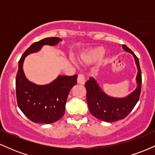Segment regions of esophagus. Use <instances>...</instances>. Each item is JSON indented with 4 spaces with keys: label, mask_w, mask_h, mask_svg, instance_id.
Returning <instances> with one entry per match:
<instances>
[{
    "label": "esophagus",
    "mask_w": 155,
    "mask_h": 155,
    "mask_svg": "<svg viewBox=\"0 0 155 155\" xmlns=\"http://www.w3.org/2000/svg\"><path fill=\"white\" fill-rule=\"evenodd\" d=\"M77 82L79 84H84L85 83V78L82 74H79L78 75Z\"/></svg>",
    "instance_id": "obj_1"
}]
</instances>
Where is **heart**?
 I'll return each mask as SVG.
<instances>
[{
    "label": "heart",
    "instance_id": "b5f03b06",
    "mask_svg": "<svg viewBox=\"0 0 155 155\" xmlns=\"http://www.w3.org/2000/svg\"><path fill=\"white\" fill-rule=\"evenodd\" d=\"M104 54V49L103 47H96L90 49L87 52L83 53L80 56V61L85 64H90L100 60Z\"/></svg>",
    "mask_w": 155,
    "mask_h": 155
}]
</instances>
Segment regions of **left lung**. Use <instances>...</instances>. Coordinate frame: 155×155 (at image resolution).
<instances>
[{
	"label": "left lung",
	"instance_id": "left-lung-1",
	"mask_svg": "<svg viewBox=\"0 0 155 155\" xmlns=\"http://www.w3.org/2000/svg\"><path fill=\"white\" fill-rule=\"evenodd\" d=\"M124 51L131 53L134 57L138 68L136 76L137 87L132 93L125 97H113L106 95L92 77L85 83L87 90V102L90 113L98 120L112 122L125 118L135 107L139 100L141 90V71L138 58L126 45H122Z\"/></svg>",
	"mask_w": 155,
	"mask_h": 155
}]
</instances>
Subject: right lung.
Returning <instances> with one entry per match:
<instances>
[{
	"label": "right lung",
	"instance_id": "1",
	"mask_svg": "<svg viewBox=\"0 0 155 155\" xmlns=\"http://www.w3.org/2000/svg\"><path fill=\"white\" fill-rule=\"evenodd\" d=\"M60 41L58 37H50L35 42L23 53L19 61L16 76L17 104L23 114L35 123L51 124L61 119L65 114L68 95L76 84L78 76H58L49 84L38 85L25 77L23 63L25 57L38 51L44 45L54 46Z\"/></svg>",
	"mask_w": 155,
	"mask_h": 155
}]
</instances>
